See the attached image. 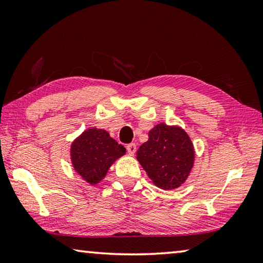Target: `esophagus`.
<instances>
[{"mask_svg":"<svg viewBox=\"0 0 263 263\" xmlns=\"http://www.w3.org/2000/svg\"><path fill=\"white\" fill-rule=\"evenodd\" d=\"M127 152H128V154L130 155H133L136 153V151H137V146H136V144H133V142H131V144H128L127 145Z\"/></svg>","mask_w":263,"mask_h":263,"instance_id":"1","label":"esophagus"}]
</instances>
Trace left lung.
Returning <instances> with one entry per match:
<instances>
[{
  "label": "left lung",
  "instance_id": "left-lung-1",
  "mask_svg": "<svg viewBox=\"0 0 263 263\" xmlns=\"http://www.w3.org/2000/svg\"><path fill=\"white\" fill-rule=\"evenodd\" d=\"M195 148L183 128L159 123L148 132V140L137 151V160L154 185L177 189L188 179L195 163Z\"/></svg>",
  "mask_w": 263,
  "mask_h": 263
}]
</instances>
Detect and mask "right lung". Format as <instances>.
Listing matches in <instances>:
<instances>
[{"label": "right lung", "instance_id": "right-lung-1", "mask_svg": "<svg viewBox=\"0 0 263 263\" xmlns=\"http://www.w3.org/2000/svg\"><path fill=\"white\" fill-rule=\"evenodd\" d=\"M126 148L109 132L89 127L70 144V161L75 173L90 185L99 184L116 160L125 155Z\"/></svg>", "mask_w": 263, "mask_h": 263}]
</instances>
